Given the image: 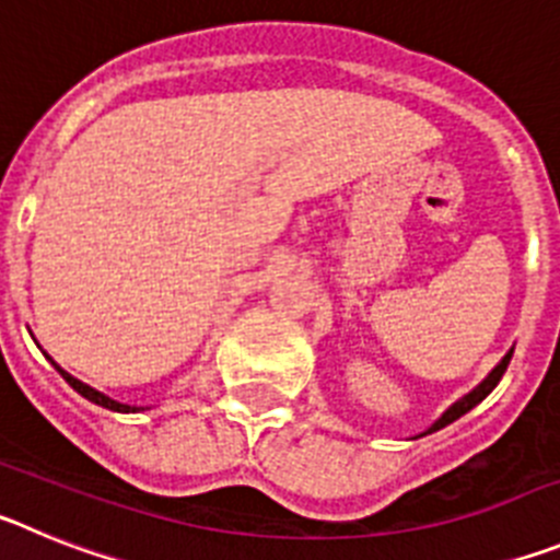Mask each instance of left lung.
Here are the masks:
<instances>
[{"instance_id":"obj_1","label":"left lung","mask_w":560,"mask_h":560,"mask_svg":"<svg viewBox=\"0 0 560 560\" xmlns=\"http://www.w3.org/2000/svg\"><path fill=\"white\" fill-rule=\"evenodd\" d=\"M511 355H513V350H511V353H504V359L499 361V364L491 370V373H488V378H485L477 389H471V393H468V395H463V398H459L457 404H452V407H448L446 412L440 415V420H434L432 429H429V432H423V434H432V432H438V429L448 427V423H454V420H457V418H463V415L468 412V409L477 407L479 400L488 398V395L493 393V387H497L499 381H502L504 370H508V364H511Z\"/></svg>"}]
</instances>
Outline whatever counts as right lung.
<instances>
[{
  "instance_id": "1",
  "label": "right lung",
  "mask_w": 560,
  "mask_h": 560,
  "mask_svg": "<svg viewBox=\"0 0 560 560\" xmlns=\"http://www.w3.org/2000/svg\"><path fill=\"white\" fill-rule=\"evenodd\" d=\"M47 359H49V355H47ZM49 364H52V368H56L58 373L63 375V381H67L69 387L75 389L78 395H83V398H86V400H92V404H97V407L112 409V412H142V409H148V407H131V404H120V400L108 398V395H103L101 389L89 387V384H83V381H78L75 375H69L67 370H63L61 364H56V361H52V359H49Z\"/></svg>"
}]
</instances>
